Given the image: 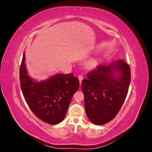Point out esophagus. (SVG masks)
Masks as SVG:
<instances>
[{"instance_id":"obj_1","label":"esophagus","mask_w":152,"mask_h":152,"mask_svg":"<svg viewBox=\"0 0 152 152\" xmlns=\"http://www.w3.org/2000/svg\"><path fill=\"white\" fill-rule=\"evenodd\" d=\"M78 79H79V81H80V84H81V83H82V80H83V79H84V77L82 76V75H79V76H78Z\"/></svg>"}]
</instances>
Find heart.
Segmentation results:
<instances>
[{
	"label": "heart",
	"mask_w": 152,
	"mask_h": 152,
	"mask_svg": "<svg viewBox=\"0 0 152 152\" xmlns=\"http://www.w3.org/2000/svg\"><path fill=\"white\" fill-rule=\"evenodd\" d=\"M88 65H89V67L94 68L96 66V65H97V61H96L95 59H92L89 61Z\"/></svg>",
	"instance_id": "heart-1"
}]
</instances>
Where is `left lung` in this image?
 <instances>
[{
  "mask_svg": "<svg viewBox=\"0 0 152 152\" xmlns=\"http://www.w3.org/2000/svg\"><path fill=\"white\" fill-rule=\"evenodd\" d=\"M82 82L86 112L91 122L103 125L117 115L131 81L130 68L122 59L99 65Z\"/></svg>",
  "mask_w": 152,
  "mask_h": 152,
  "instance_id": "obj_1",
  "label": "left lung"
}]
</instances>
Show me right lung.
<instances>
[{
    "instance_id": "right-lung-1",
    "label": "right lung",
    "mask_w": 152,
    "mask_h": 152,
    "mask_svg": "<svg viewBox=\"0 0 152 152\" xmlns=\"http://www.w3.org/2000/svg\"><path fill=\"white\" fill-rule=\"evenodd\" d=\"M25 54L23 55L20 80L26 103L35 115L49 124H58L65 118L79 80L73 73H56L48 79L36 81L28 75Z\"/></svg>"
}]
</instances>
